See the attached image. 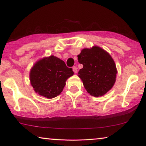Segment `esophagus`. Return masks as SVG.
I'll use <instances>...</instances> for the list:
<instances>
[{
  "mask_svg": "<svg viewBox=\"0 0 146 146\" xmlns=\"http://www.w3.org/2000/svg\"><path fill=\"white\" fill-rule=\"evenodd\" d=\"M73 71H74V73H77L78 70H77V68H76V67H75V66H74V67L73 68Z\"/></svg>",
  "mask_w": 146,
  "mask_h": 146,
  "instance_id": "34e87169",
  "label": "esophagus"
}]
</instances>
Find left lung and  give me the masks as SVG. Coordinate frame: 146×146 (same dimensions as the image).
I'll list each match as a JSON object with an SVG mask.
<instances>
[{
  "instance_id": "1",
  "label": "left lung",
  "mask_w": 146,
  "mask_h": 146,
  "mask_svg": "<svg viewBox=\"0 0 146 146\" xmlns=\"http://www.w3.org/2000/svg\"><path fill=\"white\" fill-rule=\"evenodd\" d=\"M78 60L83 65L78 76L91 95L102 96L112 88L117 71L110 54L99 47L94 46L82 49L78 55Z\"/></svg>"
}]
</instances>
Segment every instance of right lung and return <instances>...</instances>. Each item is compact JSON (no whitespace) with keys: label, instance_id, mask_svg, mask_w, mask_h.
Instances as JSON below:
<instances>
[{"label":"right lung","instance_id":"1","mask_svg":"<svg viewBox=\"0 0 146 146\" xmlns=\"http://www.w3.org/2000/svg\"><path fill=\"white\" fill-rule=\"evenodd\" d=\"M72 68L51 55L38 61L30 71V81L35 91L48 98H53L62 91L67 79L72 76Z\"/></svg>","mask_w":146,"mask_h":146}]
</instances>
